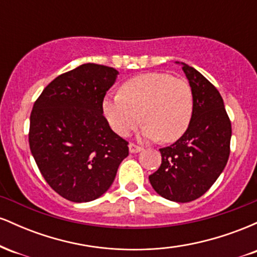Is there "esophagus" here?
Segmentation results:
<instances>
[{"label": "esophagus", "instance_id": "esophagus-1", "mask_svg": "<svg viewBox=\"0 0 257 257\" xmlns=\"http://www.w3.org/2000/svg\"><path fill=\"white\" fill-rule=\"evenodd\" d=\"M141 150H143V147L137 145V144L134 143H131L129 144V151H131L132 153H137V152H140Z\"/></svg>", "mask_w": 257, "mask_h": 257}]
</instances>
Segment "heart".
Here are the masks:
<instances>
[{
	"instance_id": "heart-1",
	"label": "heart",
	"mask_w": 257,
	"mask_h": 257,
	"mask_svg": "<svg viewBox=\"0 0 257 257\" xmlns=\"http://www.w3.org/2000/svg\"><path fill=\"white\" fill-rule=\"evenodd\" d=\"M193 108L188 81L167 72H146L126 79L119 94L102 101V111L114 133L128 137L143 120V137L163 143H173L184 135Z\"/></svg>"
}]
</instances>
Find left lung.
I'll return each instance as SVG.
<instances>
[{
  "label": "left lung",
  "mask_w": 257,
  "mask_h": 257,
  "mask_svg": "<svg viewBox=\"0 0 257 257\" xmlns=\"http://www.w3.org/2000/svg\"><path fill=\"white\" fill-rule=\"evenodd\" d=\"M182 70L193 90L192 119L178 141L159 149L161 167L149 179L166 199L187 203L202 197L225 169L232 126L215 85L187 64Z\"/></svg>",
  "instance_id": "1"
}]
</instances>
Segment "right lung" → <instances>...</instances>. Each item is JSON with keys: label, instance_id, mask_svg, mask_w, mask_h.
<instances>
[{"label": "right lung", "instance_id": "add662e5", "mask_svg": "<svg viewBox=\"0 0 257 257\" xmlns=\"http://www.w3.org/2000/svg\"><path fill=\"white\" fill-rule=\"evenodd\" d=\"M117 73L105 65H81L53 79L32 107L31 153L47 184L65 199L99 198L128 156L129 143L102 116Z\"/></svg>", "mask_w": 257, "mask_h": 257}]
</instances>
